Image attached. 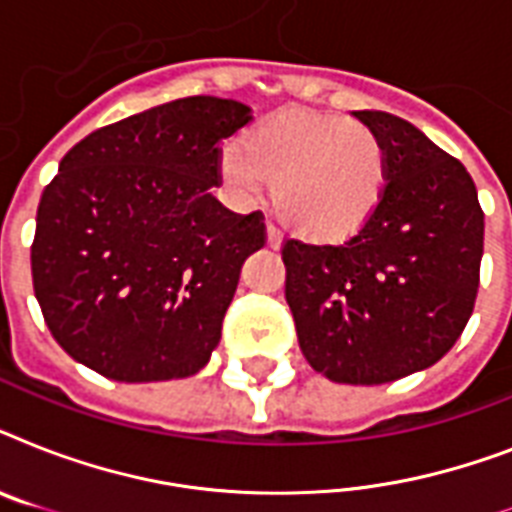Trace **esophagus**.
<instances>
[{
	"label": "esophagus",
	"mask_w": 512,
	"mask_h": 512,
	"mask_svg": "<svg viewBox=\"0 0 512 512\" xmlns=\"http://www.w3.org/2000/svg\"><path fill=\"white\" fill-rule=\"evenodd\" d=\"M265 236H268V244H271L273 249H276L281 244V231L273 223L265 225Z\"/></svg>",
	"instance_id": "esophagus-1"
}]
</instances>
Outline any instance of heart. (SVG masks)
Returning <instances> with one entry per match:
<instances>
[{
  "label": "heart",
  "mask_w": 512,
  "mask_h": 512,
  "mask_svg": "<svg viewBox=\"0 0 512 512\" xmlns=\"http://www.w3.org/2000/svg\"><path fill=\"white\" fill-rule=\"evenodd\" d=\"M223 175L255 196L273 185L281 223L303 239L335 244L356 236L377 212L388 156L366 122L324 111L268 116L223 154Z\"/></svg>",
  "instance_id": "b5f03b06"
}]
</instances>
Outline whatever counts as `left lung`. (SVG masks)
<instances>
[{
	"instance_id": "8db88e82",
	"label": "left lung",
	"mask_w": 512,
	"mask_h": 512,
	"mask_svg": "<svg viewBox=\"0 0 512 512\" xmlns=\"http://www.w3.org/2000/svg\"><path fill=\"white\" fill-rule=\"evenodd\" d=\"M380 135L388 183L342 244L281 249L289 311L308 364L345 385L428 369L468 324L484 255V212L468 170L414 124L356 111Z\"/></svg>"
}]
</instances>
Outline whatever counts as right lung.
I'll use <instances>...</instances> for the list:
<instances>
[{"label":"right lung","instance_id":"obj_1","mask_svg":"<svg viewBox=\"0 0 512 512\" xmlns=\"http://www.w3.org/2000/svg\"><path fill=\"white\" fill-rule=\"evenodd\" d=\"M249 122L239 100L193 95L100 127L60 159L36 209L31 276L74 361L119 382L207 364L241 265L265 244L260 212L212 196L220 140Z\"/></svg>","mask_w":512,"mask_h":512}]
</instances>
